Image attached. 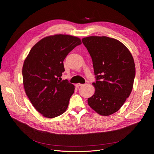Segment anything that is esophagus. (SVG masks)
I'll list each match as a JSON object with an SVG mask.
<instances>
[{
    "mask_svg": "<svg viewBox=\"0 0 154 154\" xmlns=\"http://www.w3.org/2000/svg\"><path fill=\"white\" fill-rule=\"evenodd\" d=\"M83 84H81V83H78L76 85V86L77 87H81V86H83Z\"/></svg>",
    "mask_w": 154,
    "mask_h": 154,
    "instance_id": "esophagus-1",
    "label": "esophagus"
}]
</instances>
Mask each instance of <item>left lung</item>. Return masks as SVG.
Wrapping results in <instances>:
<instances>
[{"label": "left lung", "instance_id": "1", "mask_svg": "<svg viewBox=\"0 0 154 154\" xmlns=\"http://www.w3.org/2000/svg\"><path fill=\"white\" fill-rule=\"evenodd\" d=\"M82 42L92 59L96 79L88 105L98 114L111 115L131 92L135 77L132 55L121 42L107 36H88Z\"/></svg>", "mask_w": 154, "mask_h": 154}]
</instances>
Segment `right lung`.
Here are the masks:
<instances>
[{"label": "right lung", "instance_id": "right-lung-1", "mask_svg": "<svg viewBox=\"0 0 154 154\" xmlns=\"http://www.w3.org/2000/svg\"><path fill=\"white\" fill-rule=\"evenodd\" d=\"M82 44L76 36L56 35L42 39L32 47L23 66L26 94L33 107L45 118L63 114L75 91V86L60 81L63 61L74 48Z\"/></svg>", "mask_w": 154, "mask_h": 154}]
</instances>
